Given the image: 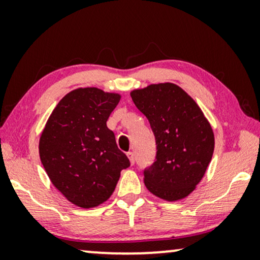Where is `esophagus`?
Returning <instances> with one entry per match:
<instances>
[{"label": "esophagus", "mask_w": 260, "mask_h": 260, "mask_svg": "<svg viewBox=\"0 0 260 260\" xmlns=\"http://www.w3.org/2000/svg\"><path fill=\"white\" fill-rule=\"evenodd\" d=\"M126 155H127V157H129V161H130L131 165H134V163H135V155H134V152L129 151Z\"/></svg>", "instance_id": "1"}]
</instances>
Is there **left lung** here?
Instances as JSON below:
<instances>
[{"label": "left lung", "instance_id": "8db88e82", "mask_svg": "<svg viewBox=\"0 0 260 260\" xmlns=\"http://www.w3.org/2000/svg\"><path fill=\"white\" fill-rule=\"evenodd\" d=\"M147 117L156 141V161L144 170V184L166 201L187 198L204 177L214 151V133L197 102L173 83L130 92Z\"/></svg>", "mask_w": 260, "mask_h": 260}]
</instances>
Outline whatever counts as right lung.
Wrapping results in <instances>:
<instances>
[{
	"mask_svg": "<svg viewBox=\"0 0 260 260\" xmlns=\"http://www.w3.org/2000/svg\"><path fill=\"white\" fill-rule=\"evenodd\" d=\"M119 93L97 87L71 91L53 110L39 141L42 166L56 189L81 208L111 197L129 158L106 126Z\"/></svg>",
	"mask_w": 260,
	"mask_h": 260,
	"instance_id": "add662e5",
	"label": "right lung"
}]
</instances>
